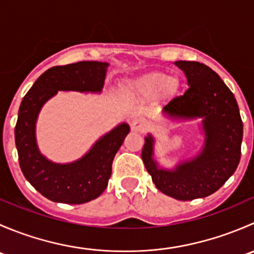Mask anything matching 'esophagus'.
<instances>
[{
	"instance_id": "esophagus-1",
	"label": "esophagus",
	"mask_w": 254,
	"mask_h": 254,
	"mask_svg": "<svg viewBox=\"0 0 254 254\" xmlns=\"http://www.w3.org/2000/svg\"><path fill=\"white\" fill-rule=\"evenodd\" d=\"M146 127H147V124L141 118H137L131 123V130L134 132H142L146 129Z\"/></svg>"
}]
</instances>
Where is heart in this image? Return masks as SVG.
I'll return each instance as SVG.
<instances>
[{"instance_id":"obj_1","label":"heart","mask_w":254,"mask_h":254,"mask_svg":"<svg viewBox=\"0 0 254 254\" xmlns=\"http://www.w3.org/2000/svg\"><path fill=\"white\" fill-rule=\"evenodd\" d=\"M172 83V77L166 73H151L137 86V91L145 96H155L165 91Z\"/></svg>"}]
</instances>
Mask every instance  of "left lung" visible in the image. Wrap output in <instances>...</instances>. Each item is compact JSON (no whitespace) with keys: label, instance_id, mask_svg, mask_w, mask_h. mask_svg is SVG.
<instances>
[{"label":"left lung","instance_id":"8db88e82","mask_svg":"<svg viewBox=\"0 0 254 254\" xmlns=\"http://www.w3.org/2000/svg\"><path fill=\"white\" fill-rule=\"evenodd\" d=\"M189 88L168 102L163 115L173 120L201 119L204 143L198 155L160 167L155 160V139L145 137L141 157L158 190L177 200L205 198L221 188L236 171L241 158L243 124L234 93L209 66L196 61H176Z\"/></svg>","mask_w":254,"mask_h":254}]
</instances>
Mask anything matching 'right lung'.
<instances>
[{"instance_id":"1","label":"right lung","mask_w":254,"mask_h":254,"mask_svg":"<svg viewBox=\"0 0 254 254\" xmlns=\"http://www.w3.org/2000/svg\"><path fill=\"white\" fill-rule=\"evenodd\" d=\"M108 63L79 61L54 66L45 71L20 103L14 139L20 170L25 179L42 195L55 203L83 204L98 198L108 186L115 153L129 134L122 123L99 137L78 160L56 163L48 160L37 143L35 127L43 106L59 91L101 93Z\"/></svg>"}]
</instances>
